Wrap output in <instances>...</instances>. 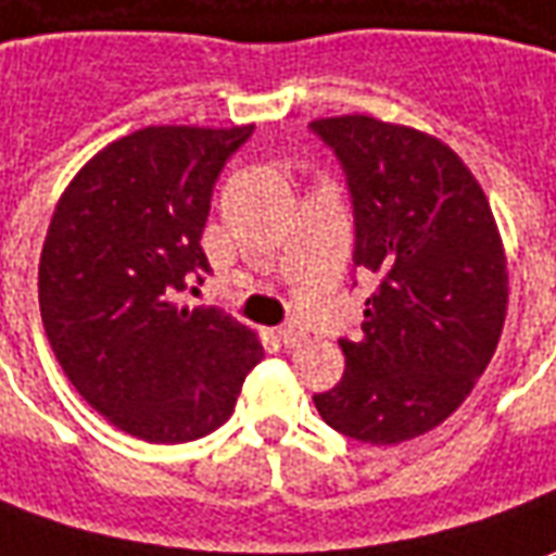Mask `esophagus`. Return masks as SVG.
Listing matches in <instances>:
<instances>
[{"instance_id":"obj_1","label":"esophagus","mask_w":556,"mask_h":556,"mask_svg":"<svg viewBox=\"0 0 556 556\" xmlns=\"http://www.w3.org/2000/svg\"><path fill=\"white\" fill-rule=\"evenodd\" d=\"M277 340L282 345H298L301 340H304V328H301V325H294V321H289V325L277 328Z\"/></svg>"}]
</instances>
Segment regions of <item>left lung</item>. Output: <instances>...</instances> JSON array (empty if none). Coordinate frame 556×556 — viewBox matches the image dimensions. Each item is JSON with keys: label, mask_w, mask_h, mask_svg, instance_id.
<instances>
[{"label": "left lung", "mask_w": 556, "mask_h": 556, "mask_svg": "<svg viewBox=\"0 0 556 556\" xmlns=\"http://www.w3.org/2000/svg\"><path fill=\"white\" fill-rule=\"evenodd\" d=\"M309 129L343 168L352 262L376 282L361 333L340 337L343 379L313 403L352 440H415L469 397L500 343L508 274L494 213L457 153L425 131L361 114Z\"/></svg>", "instance_id": "left-lung-1"}]
</instances>
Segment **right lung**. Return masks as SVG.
Wrapping results in <instances>:
<instances>
[{
  "instance_id": "add662e5",
  "label": "right lung",
  "mask_w": 556,
  "mask_h": 556,
  "mask_svg": "<svg viewBox=\"0 0 556 556\" xmlns=\"http://www.w3.org/2000/svg\"><path fill=\"white\" fill-rule=\"evenodd\" d=\"M252 126H147L80 168L50 219L38 304L50 349L96 413L159 445L235 413L262 343L216 306L184 304L211 274L201 231Z\"/></svg>"
}]
</instances>
